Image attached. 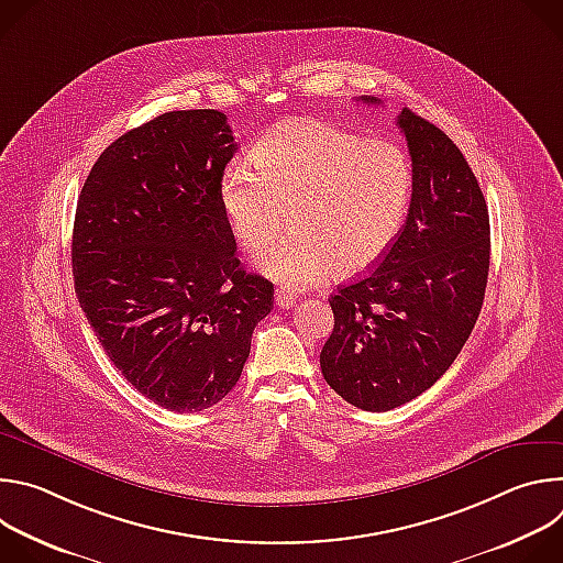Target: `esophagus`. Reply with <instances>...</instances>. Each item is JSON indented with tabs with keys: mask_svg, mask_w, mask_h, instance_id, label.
Wrapping results in <instances>:
<instances>
[{
	"mask_svg": "<svg viewBox=\"0 0 563 563\" xmlns=\"http://www.w3.org/2000/svg\"><path fill=\"white\" fill-rule=\"evenodd\" d=\"M274 298H276V305H278L280 309H289V307L296 302V294H294L289 287H278L276 294H274Z\"/></svg>",
	"mask_w": 563,
	"mask_h": 563,
	"instance_id": "esophagus-1",
	"label": "esophagus"
}]
</instances>
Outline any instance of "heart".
<instances>
[{"instance_id":"1","label":"heart","mask_w":563,"mask_h":563,"mask_svg":"<svg viewBox=\"0 0 563 563\" xmlns=\"http://www.w3.org/2000/svg\"><path fill=\"white\" fill-rule=\"evenodd\" d=\"M252 165L222 176L220 202L250 254L280 283L354 276L389 250L412 194L408 155L383 137H358L320 120H287L252 148Z\"/></svg>"}]
</instances>
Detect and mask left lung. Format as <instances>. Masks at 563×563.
Listing matches in <instances>:
<instances>
[{"instance_id": "8db88e82", "label": "left lung", "mask_w": 563, "mask_h": 563, "mask_svg": "<svg viewBox=\"0 0 563 563\" xmlns=\"http://www.w3.org/2000/svg\"><path fill=\"white\" fill-rule=\"evenodd\" d=\"M396 124L412 157L408 218L378 267L330 298L334 332L320 352L330 387L367 412L408 404L448 372L490 269L488 205L463 153L410 109Z\"/></svg>"}]
</instances>
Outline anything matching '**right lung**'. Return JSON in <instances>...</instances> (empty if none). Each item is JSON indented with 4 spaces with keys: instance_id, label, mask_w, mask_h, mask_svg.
Listing matches in <instances>:
<instances>
[{
    "instance_id": "obj_1",
    "label": "right lung",
    "mask_w": 563,
    "mask_h": 563,
    "mask_svg": "<svg viewBox=\"0 0 563 563\" xmlns=\"http://www.w3.org/2000/svg\"><path fill=\"white\" fill-rule=\"evenodd\" d=\"M235 148L220 111L163 113L102 151L75 209L79 307L122 376L172 412L233 389L274 309V285L240 267L220 202Z\"/></svg>"
}]
</instances>
